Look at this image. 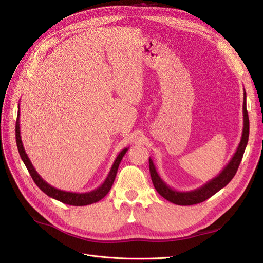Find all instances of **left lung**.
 I'll return each instance as SVG.
<instances>
[{
	"label": "left lung",
	"instance_id": "obj_1",
	"mask_svg": "<svg viewBox=\"0 0 263 263\" xmlns=\"http://www.w3.org/2000/svg\"><path fill=\"white\" fill-rule=\"evenodd\" d=\"M242 112H243V128H242V135L239 145L236 150L235 155L230 159L228 164L225 166L222 171L218 174L217 177H215L208 183H205L201 187L186 191V192H181V191H177L171 189L166 183L159 176L156 166L149 158V170H150V177L153 180L154 186L157 190V192L160 194L165 200L169 202L177 204V205H194L202 203L208 200L211 196H213L215 193H217L219 190L225 187L228 183L233 180L235 174L238 170L241 159L245 153V149L248 144L249 138V117L248 112H247V104H246V92L243 90V105H242Z\"/></svg>",
	"mask_w": 263,
	"mask_h": 263
}]
</instances>
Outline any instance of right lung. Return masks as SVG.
I'll use <instances>...</instances> for the list:
<instances>
[{
	"mask_svg": "<svg viewBox=\"0 0 263 263\" xmlns=\"http://www.w3.org/2000/svg\"><path fill=\"white\" fill-rule=\"evenodd\" d=\"M15 136H16V145H17L20 156L22 158L24 164L26 165V168H27L29 174L31 176V178H33L34 182L36 183V185L39 189H41L44 193H46L48 196L54 198V200L60 201V202L68 204V205H73V206H84V205H90V204H93V203H97V202L101 201L102 198L109 192V190H110V187H112L113 183H114L119 163H121L123 157L126 154V151L128 150V148H125L121 151V153L118 154V156L116 157L115 161L112 165V169H110L105 181L102 183V185H100L98 189L91 191V192L73 193V192H67V191L58 190V189L51 186L50 184H48V183H47L41 176H39L38 172L35 170V168L33 166V164H31L27 154L25 153V149H24L23 142H22V139H21L20 105H18V112H17L16 127H15Z\"/></svg>",
	"mask_w": 263,
	"mask_h": 263,
	"instance_id": "add662e5",
	"label": "right lung"
}]
</instances>
